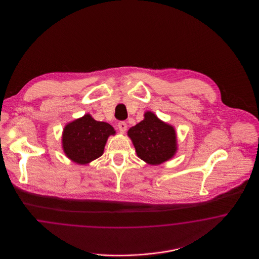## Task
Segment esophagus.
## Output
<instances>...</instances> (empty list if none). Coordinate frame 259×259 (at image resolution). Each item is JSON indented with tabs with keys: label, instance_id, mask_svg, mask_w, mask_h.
Listing matches in <instances>:
<instances>
[{
	"label": "esophagus",
	"instance_id": "esophagus-1",
	"mask_svg": "<svg viewBox=\"0 0 259 259\" xmlns=\"http://www.w3.org/2000/svg\"><path fill=\"white\" fill-rule=\"evenodd\" d=\"M117 127H118V129H119V131L121 133H124L126 131V129H127V123L125 121H119Z\"/></svg>",
	"mask_w": 259,
	"mask_h": 259
}]
</instances>
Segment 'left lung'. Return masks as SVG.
Here are the masks:
<instances>
[{
	"instance_id": "8db88e82",
	"label": "left lung",
	"mask_w": 259,
	"mask_h": 259,
	"mask_svg": "<svg viewBox=\"0 0 259 259\" xmlns=\"http://www.w3.org/2000/svg\"><path fill=\"white\" fill-rule=\"evenodd\" d=\"M137 155L151 165H158L172 158L177 150L176 132L157 116L147 111L145 119L128 131Z\"/></svg>"
}]
</instances>
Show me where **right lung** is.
<instances>
[{
	"mask_svg": "<svg viewBox=\"0 0 259 259\" xmlns=\"http://www.w3.org/2000/svg\"><path fill=\"white\" fill-rule=\"evenodd\" d=\"M114 133L110 124L96 121L90 114H85L64 128V152L75 163L87 164L103 154L109 136Z\"/></svg>",
	"mask_w": 259,
	"mask_h": 259,
	"instance_id": "right-lung-1",
	"label": "right lung"
}]
</instances>
